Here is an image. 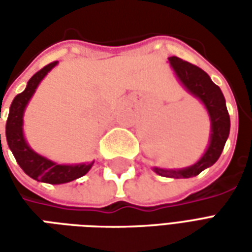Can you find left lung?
I'll use <instances>...</instances> for the list:
<instances>
[{
	"instance_id": "obj_1",
	"label": "left lung",
	"mask_w": 252,
	"mask_h": 252,
	"mask_svg": "<svg viewBox=\"0 0 252 252\" xmlns=\"http://www.w3.org/2000/svg\"><path fill=\"white\" fill-rule=\"evenodd\" d=\"M169 62L186 92L200 99L205 106L211 120V136L205 153L194 164L185 169L153 167V170L158 175L167 178H190L200 174L202 170L211 167L220 158L229 136L231 121L222 92L217 85L212 82L211 77L204 70L177 57H170Z\"/></svg>"
}]
</instances>
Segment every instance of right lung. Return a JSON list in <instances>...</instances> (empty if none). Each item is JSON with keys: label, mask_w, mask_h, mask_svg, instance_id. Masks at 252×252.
I'll return each mask as SVG.
<instances>
[{"label": "right lung", "mask_w": 252, "mask_h": 252, "mask_svg": "<svg viewBox=\"0 0 252 252\" xmlns=\"http://www.w3.org/2000/svg\"><path fill=\"white\" fill-rule=\"evenodd\" d=\"M58 62H52L43 67L40 71H37L31 78L27 88L23 93L17 94L12 101L10 109H9L8 120H6V142L13 154V157L17 160V163L21 169L24 170L27 175L31 178L46 182L51 185H59V184H67L71 181L81 178L92 169L93 162L78 164H61L54 162L51 159L43 157L40 154L33 151L31 146L27 143L24 136V112L27 105L35 94L39 83L43 81L48 72L57 66ZM1 143V133H0Z\"/></svg>", "instance_id": "1"}]
</instances>
